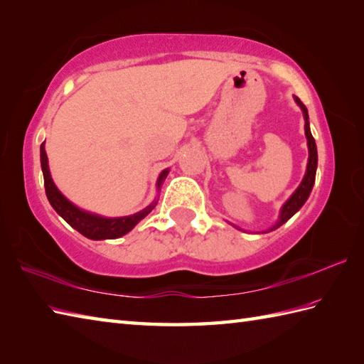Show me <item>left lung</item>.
<instances>
[{"instance_id": "left-lung-1", "label": "left lung", "mask_w": 364, "mask_h": 364, "mask_svg": "<svg viewBox=\"0 0 364 364\" xmlns=\"http://www.w3.org/2000/svg\"><path fill=\"white\" fill-rule=\"evenodd\" d=\"M296 100L297 106L304 112V119H305V136H306V145H308V164H306V172L304 180L299 184V188L292 192V196L286 200L283 203L280 214H278V220L275 222V225H272L270 228H267L266 231H262V233H269V231L277 230L278 227H282L284 222H288L294 214H296L301 206L305 205V202L310 197L313 186H314V180H316V168H318V146H316L314 142V137L311 134V129H310V122H308V109L306 106L300 102L297 97H294ZM236 227V225H233ZM237 230H241L239 227H236Z\"/></svg>"}]
</instances>
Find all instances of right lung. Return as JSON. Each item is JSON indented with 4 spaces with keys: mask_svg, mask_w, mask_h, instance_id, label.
<instances>
[{
    "mask_svg": "<svg viewBox=\"0 0 364 364\" xmlns=\"http://www.w3.org/2000/svg\"><path fill=\"white\" fill-rule=\"evenodd\" d=\"M41 166L43 172L45 192H46V197H48L50 205L53 206V210L56 211L60 218L68 223V225L73 227L76 231H80L82 236L94 239V241L115 239L129 233V231L133 230L139 222L153 211V208L158 203V197H154L153 202L149 206H145L144 210L131 215H122V218H105V215L84 211L80 206L73 205L70 200H68L63 192L56 188V184H54L50 173V167H48V156H46V151H45V142L41 145ZM167 175H168V168H164L159 173L158 181H156L158 192L161 191L162 183H164Z\"/></svg>",
    "mask_w": 364,
    "mask_h": 364,
    "instance_id": "add662e5",
    "label": "right lung"
}]
</instances>
